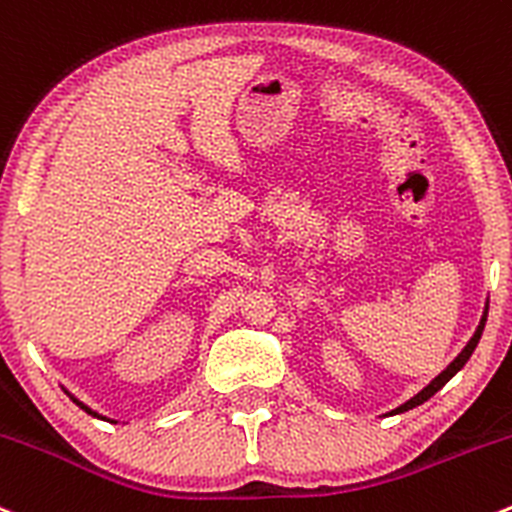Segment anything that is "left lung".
<instances>
[{
  "instance_id": "obj_1",
  "label": "left lung",
  "mask_w": 512,
  "mask_h": 512,
  "mask_svg": "<svg viewBox=\"0 0 512 512\" xmlns=\"http://www.w3.org/2000/svg\"><path fill=\"white\" fill-rule=\"evenodd\" d=\"M486 316H488V311H486V314H483L481 324H478V328H476V333H473V338H471V341H469V346H466V348H464V351H461V353H459V358H456V360H454V363H451V365H449V368H446V370H444V373H441V375H439V378H434V380H432V383H429L427 387H424V390H422V392H419V395H414L410 402H405V405H402V407H397V410H395V414H400V412H407V410H412V407H417V405H422V402H427V400H429V397H432V395H434V392H437V390H441V387H444L446 383H449V380H451V378H454V375H456V373H459V370H461V368H464V365H466V360H469V358H471V353H473V351H476L478 341H481V333H483V326H486Z\"/></svg>"
}]
</instances>
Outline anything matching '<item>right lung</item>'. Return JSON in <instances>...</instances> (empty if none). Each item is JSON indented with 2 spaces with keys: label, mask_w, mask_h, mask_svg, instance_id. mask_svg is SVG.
Returning a JSON list of instances; mask_svg holds the SVG:
<instances>
[{
  "label": "right lung",
  "mask_w": 512,
  "mask_h": 512,
  "mask_svg": "<svg viewBox=\"0 0 512 512\" xmlns=\"http://www.w3.org/2000/svg\"><path fill=\"white\" fill-rule=\"evenodd\" d=\"M73 402H75V405H78V407H80V410H85V412H90V414H93V417H98V414H95L93 410H88V407H85V405H83V402H78V400H73Z\"/></svg>",
  "instance_id": "1"
}]
</instances>
